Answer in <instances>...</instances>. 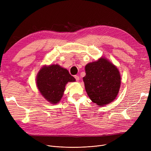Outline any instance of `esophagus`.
<instances>
[{
    "label": "esophagus",
    "mask_w": 151,
    "mask_h": 151,
    "mask_svg": "<svg viewBox=\"0 0 151 151\" xmlns=\"http://www.w3.org/2000/svg\"><path fill=\"white\" fill-rule=\"evenodd\" d=\"M74 77H75V80H76V81H78L79 80H80V77H79L78 75H75Z\"/></svg>",
    "instance_id": "1"
}]
</instances>
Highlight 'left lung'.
Listing matches in <instances>:
<instances>
[{
	"instance_id": "obj_1",
	"label": "left lung",
	"mask_w": 151,
	"mask_h": 151,
	"mask_svg": "<svg viewBox=\"0 0 151 151\" xmlns=\"http://www.w3.org/2000/svg\"><path fill=\"white\" fill-rule=\"evenodd\" d=\"M83 77L86 91L92 102L105 106L117 97L121 86V75L117 68L105 58L89 63Z\"/></svg>"
}]
</instances>
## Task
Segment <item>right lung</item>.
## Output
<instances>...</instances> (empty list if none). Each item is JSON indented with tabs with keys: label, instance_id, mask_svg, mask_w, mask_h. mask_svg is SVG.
I'll use <instances>...</instances> for the list:
<instances>
[{
	"label": "right lung",
	"instance_id": "obj_1",
	"mask_svg": "<svg viewBox=\"0 0 151 151\" xmlns=\"http://www.w3.org/2000/svg\"><path fill=\"white\" fill-rule=\"evenodd\" d=\"M75 81L66 68L58 64L43 66L39 70L36 80L40 92L52 104L60 101L67 83Z\"/></svg>",
	"mask_w": 151,
	"mask_h": 151
}]
</instances>
